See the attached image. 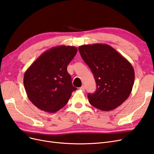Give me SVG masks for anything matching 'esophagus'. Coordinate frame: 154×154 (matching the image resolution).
I'll list each match as a JSON object with an SVG mask.
<instances>
[{
    "instance_id": "1",
    "label": "esophagus",
    "mask_w": 154,
    "mask_h": 154,
    "mask_svg": "<svg viewBox=\"0 0 154 154\" xmlns=\"http://www.w3.org/2000/svg\"><path fill=\"white\" fill-rule=\"evenodd\" d=\"M80 88V90H82V91H85V87L84 86H82Z\"/></svg>"
}]
</instances>
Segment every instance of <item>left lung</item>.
<instances>
[{"label": "left lung", "mask_w": 154, "mask_h": 154, "mask_svg": "<svg viewBox=\"0 0 154 154\" xmlns=\"http://www.w3.org/2000/svg\"><path fill=\"white\" fill-rule=\"evenodd\" d=\"M78 50L96 83V92L87 95L89 103L103 111L117 108L132 92L135 79L132 64L107 44L83 45Z\"/></svg>", "instance_id": "8db88e82"}]
</instances>
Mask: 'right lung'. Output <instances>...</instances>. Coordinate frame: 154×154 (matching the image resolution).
Wrapping results in <instances>:
<instances>
[{"instance_id": "obj_1", "label": "right lung", "mask_w": 154, "mask_h": 154, "mask_svg": "<svg viewBox=\"0 0 154 154\" xmlns=\"http://www.w3.org/2000/svg\"><path fill=\"white\" fill-rule=\"evenodd\" d=\"M74 46L53 47L42 54L27 69L24 85L29 100L37 108L56 112L67 103L73 91L68 64L75 57Z\"/></svg>"}]
</instances>
